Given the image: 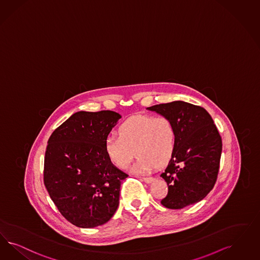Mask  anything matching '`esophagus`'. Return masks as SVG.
Segmentation results:
<instances>
[{"label": "esophagus", "mask_w": 260, "mask_h": 260, "mask_svg": "<svg viewBox=\"0 0 260 260\" xmlns=\"http://www.w3.org/2000/svg\"><path fill=\"white\" fill-rule=\"evenodd\" d=\"M143 180L146 183H151V182L154 180V178H152V177H150V178H143Z\"/></svg>", "instance_id": "34e87169"}]
</instances>
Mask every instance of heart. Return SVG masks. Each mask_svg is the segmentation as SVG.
<instances>
[{
  "label": "heart",
  "mask_w": 260,
  "mask_h": 260,
  "mask_svg": "<svg viewBox=\"0 0 260 260\" xmlns=\"http://www.w3.org/2000/svg\"><path fill=\"white\" fill-rule=\"evenodd\" d=\"M117 135L106 138L105 152L120 169L127 168L136 153L138 158L133 167L136 174L165 166L176 149V127L165 116L132 117L119 125Z\"/></svg>",
  "instance_id": "1"
}]
</instances>
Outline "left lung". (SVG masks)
<instances>
[{
	"instance_id": "8db88e82",
	"label": "left lung",
	"mask_w": 260,
	"mask_h": 260,
	"mask_svg": "<svg viewBox=\"0 0 260 260\" xmlns=\"http://www.w3.org/2000/svg\"><path fill=\"white\" fill-rule=\"evenodd\" d=\"M174 123L176 149L160 175L168 185L162 206L180 209L202 201L217 180L222 153V138L206 109L182 101L148 108Z\"/></svg>"
}]
</instances>
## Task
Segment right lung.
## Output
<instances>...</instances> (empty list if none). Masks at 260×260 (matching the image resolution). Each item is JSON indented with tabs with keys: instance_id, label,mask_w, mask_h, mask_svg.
<instances>
[{
	"instance_id": "add662e5",
	"label": "right lung",
	"mask_w": 260,
	"mask_h": 260,
	"mask_svg": "<svg viewBox=\"0 0 260 260\" xmlns=\"http://www.w3.org/2000/svg\"><path fill=\"white\" fill-rule=\"evenodd\" d=\"M121 115L114 111H80L56 127L48 140L44 184L63 217L79 228H95L111 219L127 175L105 152L104 143Z\"/></svg>"
}]
</instances>
